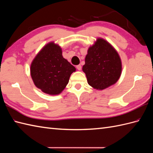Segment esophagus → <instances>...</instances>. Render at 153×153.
Wrapping results in <instances>:
<instances>
[{
    "label": "esophagus",
    "instance_id": "esophagus-1",
    "mask_svg": "<svg viewBox=\"0 0 153 153\" xmlns=\"http://www.w3.org/2000/svg\"><path fill=\"white\" fill-rule=\"evenodd\" d=\"M76 68L78 70H82V66L81 65H77V66H76Z\"/></svg>",
    "mask_w": 153,
    "mask_h": 153
}]
</instances>
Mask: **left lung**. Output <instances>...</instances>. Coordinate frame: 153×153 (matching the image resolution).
I'll use <instances>...</instances> for the list:
<instances>
[{
    "label": "left lung",
    "mask_w": 153,
    "mask_h": 153,
    "mask_svg": "<svg viewBox=\"0 0 153 153\" xmlns=\"http://www.w3.org/2000/svg\"><path fill=\"white\" fill-rule=\"evenodd\" d=\"M82 70L93 88L103 90L115 84L122 74V61L118 52L108 41L97 38L90 46Z\"/></svg>",
    "instance_id": "left-lung-1"
}]
</instances>
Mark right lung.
<instances>
[{
	"label": "right lung",
	"instance_id": "right-lung-1",
	"mask_svg": "<svg viewBox=\"0 0 153 153\" xmlns=\"http://www.w3.org/2000/svg\"><path fill=\"white\" fill-rule=\"evenodd\" d=\"M76 69L63 57L59 45L54 42L45 45L32 61L30 74L38 89L51 95H59Z\"/></svg>",
	"mask_w": 153,
	"mask_h": 153
}]
</instances>
